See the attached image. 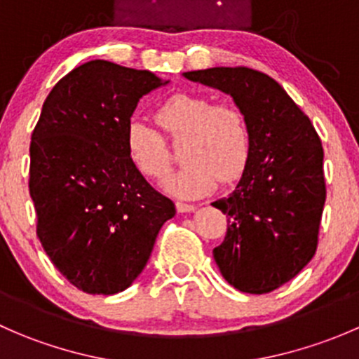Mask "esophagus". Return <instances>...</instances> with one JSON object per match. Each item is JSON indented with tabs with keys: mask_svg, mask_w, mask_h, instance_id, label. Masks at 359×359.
Instances as JSON below:
<instances>
[{
	"mask_svg": "<svg viewBox=\"0 0 359 359\" xmlns=\"http://www.w3.org/2000/svg\"><path fill=\"white\" fill-rule=\"evenodd\" d=\"M175 206H177V212L179 213H189V212H194V210H196V206L194 205H187V203H180V201H177Z\"/></svg>",
	"mask_w": 359,
	"mask_h": 359,
	"instance_id": "obj_1",
	"label": "esophagus"
}]
</instances>
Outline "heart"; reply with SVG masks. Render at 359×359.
Segmentation results:
<instances>
[{
  "label": "heart",
  "instance_id": "1",
  "mask_svg": "<svg viewBox=\"0 0 359 359\" xmlns=\"http://www.w3.org/2000/svg\"><path fill=\"white\" fill-rule=\"evenodd\" d=\"M156 119L173 139H186V165L163 180V189L194 200L231 182L243 172L250 154V130L240 107L213 104L200 93H177L159 106ZM126 149L137 168L151 179L165 175L172 163L165 135L151 123L135 119L126 128Z\"/></svg>",
  "mask_w": 359,
  "mask_h": 359
}]
</instances>
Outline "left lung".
<instances>
[{
  "label": "left lung",
  "instance_id": "obj_1",
  "mask_svg": "<svg viewBox=\"0 0 359 359\" xmlns=\"http://www.w3.org/2000/svg\"><path fill=\"white\" fill-rule=\"evenodd\" d=\"M233 97L250 130V154L233 193L213 201L227 220L213 259L229 285L269 293L313 259L323 213V147L311 119L283 86L248 67L184 72Z\"/></svg>",
  "mask_w": 359,
  "mask_h": 359
}]
</instances>
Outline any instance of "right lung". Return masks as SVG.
<instances>
[{
	"mask_svg": "<svg viewBox=\"0 0 359 359\" xmlns=\"http://www.w3.org/2000/svg\"><path fill=\"white\" fill-rule=\"evenodd\" d=\"M165 85L151 71L90 60L53 86L32 132L38 238L69 283L92 295L126 290L175 215L126 149L137 104Z\"/></svg>",
	"mask_w": 359,
	"mask_h": 359,
	"instance_id": "obj_1",
	"label": "right lung"
}]
</instances>
